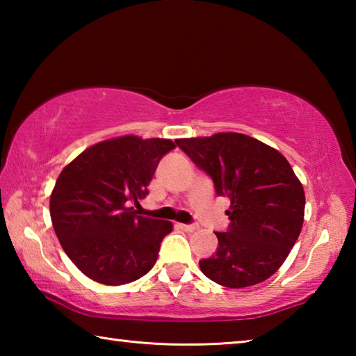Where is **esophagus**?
Wrapping results in <instances>:
<instances>
[{"label": "esophagus", "instance_id": "1", "mask_svg": "<svg viewBox=\"0 0 356 356\" xmlns=\"http://www.w3.org/2000/svg\"><path fill=\"white\" fill-rule=\"evenodd\" d=\"M179 227L184 229V231H186V232H193V231H196V229H197V225L193 222V225H179Z\"/></svg>", "mask_w": 356, "mask_h": 356}]
</instances>
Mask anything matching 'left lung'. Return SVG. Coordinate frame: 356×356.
I'll return each instance as SVG.
<instances>
[{"instance_id":"left-lung-1","label":"left lung","mask_w":356,"mask_h":356,"mask_svg":"<svg viewBox=\"0 0 356 356\" xmlns=\"http://www.w3.org/2000/svg\"><path fill=\"white\" fill-rule=\"evenodd\" d=\"M193 163L227 196L229 226L215 232L218 248L200 261L201 272L218 284H259L278 270L303 226L305 191L278 150L242 134L176 140Z\"/></svg>"}]
</instances>
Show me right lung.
I'll return each mask as SVG.
<instances>
[{
  "label": "right lung",
  "mask_w": 356,
  "mask_h": 356,
  "mask_svg": "<svg viewBox=\"0 0 356 356\" xmlns=\"http://www.w3.org/2000/svg\"><path fill=\"white\" fill-rule=\"evenodd\" d=\"M171 140L129 135L94 144L64 168L50 197L63 250L78 270L108 286L140 280L154 267L171 221L138 215Z\"/></svg>",
  "instance_id": "add662e5"
}]
</instances>
